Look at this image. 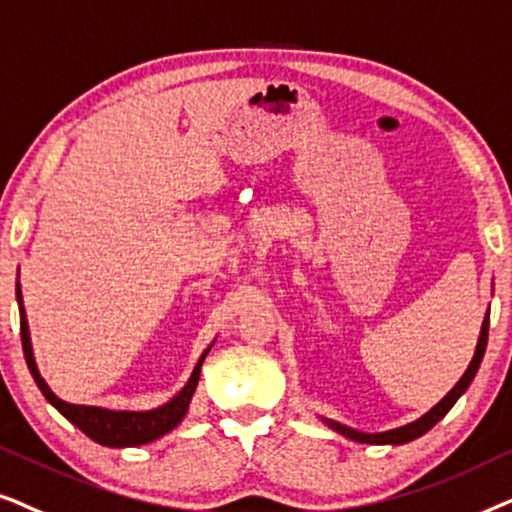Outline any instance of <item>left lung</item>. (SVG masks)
I'll list each match as a JSON object with an SVG mask.
<instances>
[{"instance_id":"obj_1","label":"left lung","mask_w":512,"mask_h":512,"mask_svg":"<svg viewBox=\"0 0 512 512\" xmlns=\"http://www.w3.org/2000/svg\"><path fill=\"white\" fill-rule=\"evenodd\" d=\"M487 335H489V311H487L485 320H482L478 346H475L473 360H470V365L466 367V372H463V377L456 381L452 391H449L445 398L440 400L438 405H433L431 410L424 414V417H419L417 421H412V424H405V426H400V428H391V431H381V433H363V431H356V428L344 426V424H339V421H332V419L320 417V421H323L327 428H332V431H337L339 435H344V438H349L353 442H365V445H405V442H412V440L421 438V435L431 431V428L438 424V421L445 417L449 410H452L456 400H459L461 395L466 393V388L470 386V381L475 379V374H478V370H480L482 358H485Z\"/></svg>"}]
</instances>
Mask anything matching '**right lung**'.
<instances>
[{
    "label": "right lung",
    "instance_id": "obj_1",
    "mask_svg": "<svg viewBox=\"0 0 512 512\" xmlns=\"http://www.w3.org/2000/svg\"><path fill=\"white\" fill-rule=\"evenodd\" d=\"M16 299H18V311H20V339H23V353L25 363L30 367V374L34 384L39 386V391L63 417L79 428L81 433H86L93 442H98L102 447H138L154 442L161 435L173 431L175 426H180V421L185 419L192 403L196 386L201 379V365L206 360L208 351L213 349V344L201 353V358L196 360L192 377L187 379V384L177 391L168 403H163L154 410H107V407L98 405H74L67 400L58 398L51 391L49 384L39 374V367L34 363V351H32V339H30V325H27L25 316V304H23V292H20V281L16 283Z\"/></svg>",
    "mask_w": 512,
    "mask_h": 512
}]
</instances>
